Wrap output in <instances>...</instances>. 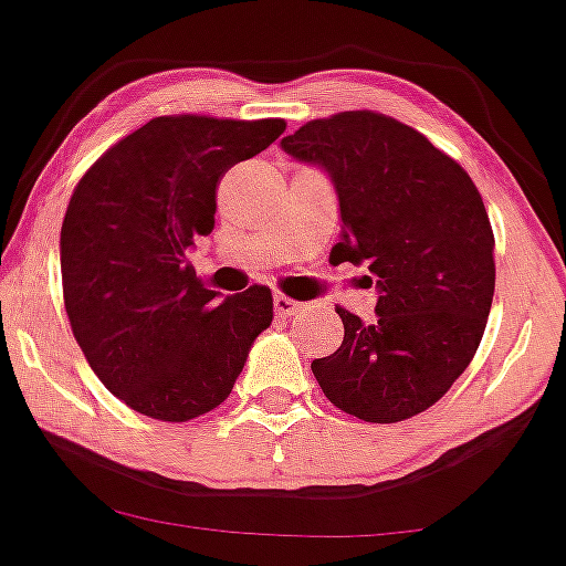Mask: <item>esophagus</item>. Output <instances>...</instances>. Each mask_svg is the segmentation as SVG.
Returning <instances> with one entry per match:
<instances>
[{
    "mask_svg": "<svg viewBox=\"0 0 566 566\" xmlns=\"http://www.w3.org/2000/svg\"><path fill=\"white\" fill-rule=\"evenodd\" d=\"M274 308H276L279 316L292 318V316H297V313H301L305 305L301 301H292L290 295H282V292H276V295H274Z\"/></svg>",
    "mask_w": 566,
    "mask_h": 566,
    "instance_id": "34e87169",
    "label": "esophagus"
}]
</instances>
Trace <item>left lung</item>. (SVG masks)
Segmentation results:
<instances>
[{
    "label": "left lung",
    "instance_id": "obj_1",
    "mask_svg": "<svg viewBox=\"0 0 566 566\" xmlns=\"http://www.w3.org/2000/svg\"><path fill=\"white\" fill-rule=\"evenodd\" d=\"M329 171L343 231L337 263L377 276V318L337 308L343 345L311 364L339 411L374 424L417 417L451 390L480 348L495 290V237L464 168L377 111L316 118L282 139Z\"/></svg>",
    "mask_w": 566,
    "mask_h": 566
}]
</instances>
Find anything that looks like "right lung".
<instances>
[{
  "mask_svg": "<svg viewBox=\"0 0 566 566\" xmlns=\"http://www.w3.org/2000/svg\"><path fill=\"white\" fill-rule=\"evenodd\" d=\"M284 128V118L160 115L73 189L60 231L73 337L99 382L149 419L189 421L221 406L274 318L269 287L218 301L184 253L213 231L221 176Z\"/></svg>",
  "mask_w": 566,
  "mask_h": 566,
  "instance_id": "add662e5",
  "label": "right lung"
}]
</instances>
